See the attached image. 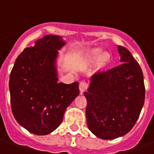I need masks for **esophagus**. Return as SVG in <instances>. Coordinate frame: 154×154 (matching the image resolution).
I'll return each instance as SVG.
<instances>
[{
  "mask_svg": "<svg viewBox=\"0 0 154 154\" xmlns=\"http://www.w3.org/2000/svg\"><path fill=\"white\" fill-rule=\"evenodd\" d=\"M87 87H88L87 83L85 82V81H81V82L80 83V86H79L80 93H83L84 92H86V89H87Z\"/></svg>",
  "mask_w": 154,
  "mask_h": 154,
  "instance_id": "1",
  "label": "esophagus"
}]
</instances>
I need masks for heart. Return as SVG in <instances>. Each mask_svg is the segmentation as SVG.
<instances>
[{
	"mask_svg": "<svg viewBox=\"0 0 154 154\" xmlns=\"http://www.w3.org/2000/svg\"><path fill=\"white\" fill-rule=\"evenodd\" d=\"M102 51L99 50V49H97V50H94V51H90L86 56V62L88 63H92L95 61L98 60V67L99 68H104L105 66H107V64L109 63V61H110V55H109L108 52H103L102 54ZM101 56H100V55Z\"/></svg>",
	"mask_w": 154,
	"mask_h": 154,
	"instance_id": "1",
	"label": "heart"
}]
</instances>
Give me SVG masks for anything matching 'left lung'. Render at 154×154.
I'll use <instances>...</instances> for the list:
<instances>
[{
	"mask_svg": "<svg viewBox=\"0 0 154 154\" xmlns=\"http://www.w3.org/2000/svg\"><path fill=\"white\" fill-rule=\"evenodd\" d=\"M121 65L92 74L87 92L86 123L93 134L113 140L128 134L145 101L141 68L126 48L118 45Z\"/></svg>",
	"mask_w": 154,
	"mask_h": 154,
	"instance_id": "left-lung-1",
	"label": "left lung"
}]
</instances>
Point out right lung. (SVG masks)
I'll return each mask as SVG.
<instances>
[{
  "label": "right lung",
  "instance_id": "1",
  "mask_svg": "<svg viewBox=\"0 0 154 154\" xmlns=\"http://www.w3.org/2000/svg\"><path fill=\"white\" fill-rule=\"evenodd\" d=\"M66 42L46 35L17 57L10 74L11 107L19 124L37 135L51 134L62 123L79 93V82H58L57 58Z\"/></svg>",
  "mask_w": 154,
  "mask_h": 154
}]
</instances>
